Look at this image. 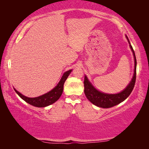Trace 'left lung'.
<instances>
[{"label": "left lung", "mask_w": 149, "mask_h": 149, "mask_svg": "<svg viewBox=\"0 0 149 149\" xmlns=\"http://www.w3.org/2000/svg\"><path fill=\"white\" fill-rule=\"evenodd\" d=\"M128 42L130 43V46L132 49L133 56L135 59V70L134 74L132 79V81L130 83V84L127 85V87L125 89L120 93L118 94H106L102 92H100L97 91L95 88L91 84L89 81L87 77L85 76L84 79V92L85 96H86L87 99L91 102H92L93 104L99 107L108 108H111L112 107L120 104V102H123L127 98L129 97L131 93L132 92L133 87L135 86V81H136V66H137V60H136L135 54L134 50L133 49V47L130 45V41L128 40Z\"/></svg>", "instance_id": "obj_1"}]
</instances>
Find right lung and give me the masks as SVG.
Returning <instances> with one entry per match:
<instances>
[{
	"label": "right lung",
	"instance_id": "obj_1",
	"mask_svg": "<svg viewBox=\"0 0 149 149\" xmlns=\"http://www.w3.org/2000/svg\"><path fill=\"white\" fill-rule=\"evenodd\" d=\"M71 72L72 70L65 72L64 75H63L62 79H60L58 84L53 89L50 91L49 93H46V94L39 96L38 97H27L26 96L22 95L21 93H19L15 89L14 90L16 92L17 94L22 99L25 100L26 102L29 103V104L34 106V107H47V106L53 104V103L57 101V100L59 99V98L61 97L63 92V89H64V84L65 81L67 79L68 77V75H70V73H71Z\"/></svg>",
	"mask_w": 149,
	"mask_h": 149
}]
</instances>
